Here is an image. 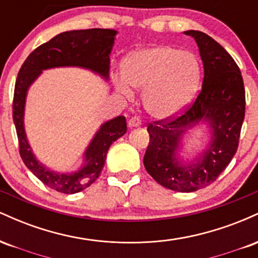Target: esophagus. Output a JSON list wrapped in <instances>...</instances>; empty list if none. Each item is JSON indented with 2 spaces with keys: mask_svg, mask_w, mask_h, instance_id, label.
Masks as SVG:
<instances>
[{
  "mask_svg": "<svg viewBox=\"0 0 258 258\" xmlns=\"http://www.w3.org/2000/svg\"><path fill=\"white\" fill-rule=\"evenodd\" d=\"M141 125H142L141 120H139V117H137V116H133L128 120V127H130V128H135V127H139Z\"/></svg>",
  "mask_w": 258,
  "mask_h": 258,
  "instance_id": "esophagus-1",
  "label": "esophagus"
}]
</instances>
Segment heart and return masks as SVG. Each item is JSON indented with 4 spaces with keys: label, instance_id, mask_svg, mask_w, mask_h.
Segmentation results:
<instances>
[{
    "label": "heart",
    "instance_id": "heart-1",
    "mask_svg": "<svg viewBox=\"0 0 258 258\" xmlns=\"http://www.w3.org/2000/svg\"><path fill=\"white\" fill-rule=\"evenodd\" d=\"M122 78L116 88L132 96L130 86L143 90L142 104L149 116L167 120L178 115L193 98L200 79V64L193 52L172 46L138 49L122 60Z\"/></svg>",
    "mask_w": 258,
    "mask_h": 258
}]
</instances>
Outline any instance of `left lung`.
<instances>
[{
    "label": "left lung",
    "instance_id": "left-lung-1",
    "mask_svg": "<svg viewBox=\"0 0 258 258\" xmlns=\"http://www.w3.org/2000/svg\"><path fill=\"white\" fill-rule=\"evenodd\" d=\"M184 34L193 37L199 47L204 64L203 88L179 117L148 126L150 139L143 164L159 184L191 193L215 182L235 155L245 116V90L240 69L220 43L198 30ZM200 124L209 128L210 141L185 162L179 154L184 146L182 138L189 129Z\"/></svg>",
    "mask_w": 258,
    "mask_h": 258
}]
</instances>
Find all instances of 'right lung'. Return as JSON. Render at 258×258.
Wrapping results in <instances>:
<instances>
[{
  "instance_id": "add662e5",
  "label": "right lung",
  "mask_w": 258,
  "mask_h": 258,
  "mask_svg": "<svg viewBox=\"0 0 258 258\" xmlns=\"http://www.w3.org/2000/svg\"><path fill=\"white\" fill-rule=\"evenodd\" d=\"M116 34L117 31L111 29L61 32L32 51L18 74L14 87L13 121L19 141L20 156L25 166L43 184L59 193H79L98 178L109 148L127 131L126 117L116 116L103 123L86 148L81 166L73 172L59 173L38 161L28 142L24 126L28 91L43 70L54 68H82L108 81L110 53Z\"/></svg>"
}]
</instances>
